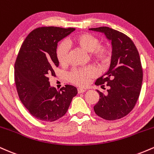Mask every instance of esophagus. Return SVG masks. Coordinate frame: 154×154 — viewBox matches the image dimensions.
<instances>
[{
  "mask_svg": "<svg viewBox=\"0 0 154 154\" xmlns=\"http://www.w3.org/2000/svg\"><path fill=\"white\" fill-rule=\"evenodd\" d=\"M86 90L84 89V88H77V92H78V93H84V92H85Z\"/></svg>",
  "mask_w": 154,
  "mask_h": 154,
  "instance_id": "1",
  "label": "esophagus"
}]
</instances>
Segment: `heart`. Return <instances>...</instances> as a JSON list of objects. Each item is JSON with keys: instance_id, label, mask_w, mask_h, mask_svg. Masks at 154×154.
Segmentation results:
<instances>
[{"instance_id": "heart-1", "label": "heart", "mask_w": 154, "mask_h": 154, "mask_svg": "<svg viewBox=\"0 0 154 154\" xmlns=\"http://www.w3.org/2000/svg\"><path fill=\"white\" fill-rule=\"evenodd\" d=\"M70 44L90 52L91 59L99 63H106L109 59V51L104 45H100V41L95 36L88 33L79 34L69 41ZM68 46L61 42L56 49V58L61 65H66L68 61ZM98 75L96 68L88 66L85 68L74 69L68 74V79L73 84L79 86H85L89 84L91 79Z\"/></svg>"}]
</instances>
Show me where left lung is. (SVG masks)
<instances>
[{"label": "left lung", "instance_id": "left-lung-1", "mask_svg": "<svg viewBox=\"0 0 154 154\" xmlns=\"http://www.w3.org/2000/svg\"><path fill=\"white\" fill-rule=\"evenodd\" d=\"M90 30L105 34L111 41L112 56L109 70L97 79L95 84L109 89L100 95L93 107L95 113L106 120L121 119L135 107L143 82V69L137 48L132 40L122 32L108 26L91 28Z\"/></svg>", "mask_w": 154, "mask_h": 154}]
</instances>
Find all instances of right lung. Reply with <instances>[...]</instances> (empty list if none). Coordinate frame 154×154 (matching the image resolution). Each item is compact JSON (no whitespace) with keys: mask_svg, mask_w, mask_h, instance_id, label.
Here are the masks:
<instances>
[{"mask_svg":"<svg viewBox=\"0 0 154 154\" xmlns=\"http://www.w3.org/2000/svg\"><path fill=\"white\" fill-rule=\"evenodd\" d=\"M75 28L42 26L34 29L23 42L14 65V80L19 99L39 120L54 122L64 115L77 88L66 85L59 91L51 87L49 76L59 66L57 43Z\"/></svg>","mask_w":154,"mask_h":154,"instance_id":"1","label":"right lung"}]
</instances>
